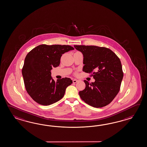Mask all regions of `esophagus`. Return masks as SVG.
Segmentation results:
<instances>
[{
    "label": "esophagus",
    "mask_w": 147,
    "mask_h": 147,
    "mask_svg": "<svg viewBox=\"0 0 147 147\" xmlns=\"http://www.w3.org/2000/svg\"><path fill=\"white\" fill-rule=\"evenodd\" d=\"M77 82H78V80H76V79H74V80H73V83H76Z\"/></svg>",
    "instance_id": "obj_1"
}]
</instances>
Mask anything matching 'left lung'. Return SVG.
<instances>
[{
	"instance_id": "1",
	"label": "left lung",
	"mask_w": 147,
	"mask_h": 147,
	"mask_svg": "<svg viewBox=\"0 0 147 147\" xmlns=\"http://www.w3.org/2000/svg\"><path fill=\"white\" fill-rule=\"evenodd\" d=\"M83 55V71L92 73L95 82L84 80L86 88L79 95L86 103L101 108L110 104L118 93L123 78L119 58L111 49L95 46L74 45Z\"/></svg>"
}]
</instances>
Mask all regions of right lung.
I'll return each instance as SVG.
<instances>
[{
    "label": "right lung",
    "mask_w": 147,
    "mask_h": 147,
    "mask_svg": "<svg viewBox=\"0 0 147 147\" xmlns=\"http://www.w3.org/2000/svg\"><path fill=\"white\" fill-rule=\"evenodd\" d=\"M71 50L74 48L68 45H41L27 54L22 73L27 92L37 103L48 106L64 97L72 80L65 78L55 82L51 70L59 65L62 54Z\"/></svg>",
    "instance_id": "1"
}]
</instances>
